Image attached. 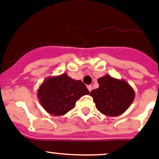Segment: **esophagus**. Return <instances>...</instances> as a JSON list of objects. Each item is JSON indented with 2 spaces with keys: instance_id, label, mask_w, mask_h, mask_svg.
I'll list each match as a JSON object with an SVG mask.
<instances>
[{
  "instance_id": "34e87169",
  "label": "esophagus",
  "mask_w": 159,
  "mask_h": 159,
  "mask_svg": "<svg viewBox=\"0 0 159 159\" xmlns=\"http://www.w3.org/2000/svg\"><path fill=\"white\" fill-rule=\"evenodd\" d=\"M87 88H88V89H89V91H91V89H92V86L91 85H88Z\"/></svg>"
}]
</instances>
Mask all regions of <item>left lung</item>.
<instances>
[{"label":"left lung","instance_id":"obj_1","mask_svg":"<svg viewBox=\"0 0 159 159\" xmlns=\"http://www.w3.org/2000/svg\"><path fill=\"white\" fill-rule=\"evenodd\" d=\"M98 89L92 90L96 108L105 115L115 117L124 113L134 99V91L125 80L106 75L98 79Z\"/></svg>","mask_w":159,"mask_h":159}]
</instances>
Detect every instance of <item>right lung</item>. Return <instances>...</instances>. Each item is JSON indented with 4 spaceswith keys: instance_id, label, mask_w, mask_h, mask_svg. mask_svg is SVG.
Listing matches in <instances>:
<instances>
[{
    "instance_id": "obj_1",
    "label": "right lung",
    "mask_w": 159,
    "mask_h": 159,
    "mask_svg": "<svg viewBox=\"0 0 159 159\" xmlns=\"http://www.w3.org/2000/svg\"><path fill=\"white\" fill-rule=\"evenodd\" d=\"M89 91L81 80L66 73L48 77L38 90V98L44 109L51 115H64L75 107L76 102Z\"/></svg>"
}]
</instances>
